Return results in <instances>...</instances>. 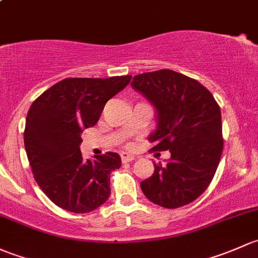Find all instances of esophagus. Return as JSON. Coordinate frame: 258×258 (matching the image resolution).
Masks as SVG:
<instances>
[{"instance_id":"1","label":"esophagus","mask_w":258,"mask_h":258,"mask_svg":"<svg viewBox=\"0 0 258 258\" xmlns=\"http://www.w3.org/2000/svg\"><path fill=\"white\" fill-rule=\"evenodd\" d=\"M120 156H121V163H123V164L130 163V161H133L135 159L134 156L130 155V154H128V153H121Z\"/></svg>"}]
</instances>
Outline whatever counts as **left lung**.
Returning <instances> with one entry per match:
<instances>
[{
	"label": "left lung",
	"instance_id": "1",
	"mask_svg": "<svg viewBox=\"0 0 258 258\" xmlns=\"http://www.w3.org/2000/svg\"><path fill=\"white\" fill-rule=\"evenodd\" d=\"M132 87L158 114L150 151L171 154L166 165L154 163V174L140 187L163 208L187 205L208 188L219 166L224 148L219 104L203 84L170 70L138 74Z\"/></svg>",
	"mask_w": 258,
	"mask_h": 258
}]
</instances>
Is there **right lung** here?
I'll list each match as a JSON object with an SVG mask.
<instances>
[{"label":"right lung","instance_id":"obj_1","mask_svg":"<svg viewBox=\"0 0 258 258\" xmlns=\"http://www.w3.org/2000/svg\"><path fill=\"white\" fill-rule=\"evenodd\" d=\"M130 79L66 78L32 103L26 118V153L38 186L59 208L86 214L109 198L110 172L120 168V156L105 153L84 160L81 134L97 124L105 103Z\"/></svg>","mask_w":258,"mask_h":258}]
</instances>
